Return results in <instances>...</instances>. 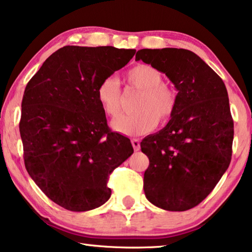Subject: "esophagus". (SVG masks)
I'll list each match as a JSON object with an SVG mask.
<instances>
[{"instance_id": "esophagus-1", "label": "esophagus", "mask_w": 252, "mask_h": 252, "mask_svg": "<svg viewBox=\"0 0 252 252\" xmlns=\"http://www.w3.org/2000/svg\"><path fill=\"white\" fill-rule=\"evenodd\" d=\"M130 142H132V146L134 148V150H135V151L140 150V140L139 139H132V140H130Z\"/></svg>"}]
</instances>
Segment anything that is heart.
Listing matches in <instances>:
<instances>
[{"label": "heart", "mask_w": 252, "mask_h": 252, "mask_svg": "<svg viewBox=\"0 0 252 252\" xmlns=\"http://www.w3.org/2000/svg\"><path fill=\"white\" fill-rule=\"evenodd\" d=\"M126 84L141 91L136 99L135 113L118 116L111 127L123 135L135 136L156 128L158 120L166 122L173 115L177 96L173 89L163 84L160 72L148 64H137L125 74ZM96 97L106 115L115 117L120 111L119 81L116 78L103 79L96 88Z\"/></svg>", "instance_id": "heart-1"}]
</instances>
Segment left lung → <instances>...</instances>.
<instances>
[{
	"label": "left lung",
	"instance_id": "obj_1",
	"mask_svg": "<svg viewBox=\"0 0 252 252\" xmlns=\"http://www.w3.org/2000/svg\"><path fill=\"white\" fill-rule=\"evenodd\" d=\"M140 60L166 74L178 91L170 122L141 142L149 158L144 194L158 208L186 211L213 190L232 159L234 123L226 86L190 50L141 49L135 55Z\"/></svg>",
	"mask_w": 252,
	"mask_h": 252
}]
</instances>
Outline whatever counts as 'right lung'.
<instances>
[{"label": "right lung", "mask_w": 252, "mask_h": 252, "mask_svg": "<svg viewBox=\"0 0 252 252\" xmlns=\"http://www.w3.org/2000/svg\"><path fill=\"white\" fill-rule=\"evenodd\" d=\"M134 54L109 46H65L26 86L19 123L25 167L62 208L81 212L104 204L111 196L109 175L133 154L129 139L108 127L96 88Z\"/></svg>", "instance_id": "obj_1"}]
</instances>
